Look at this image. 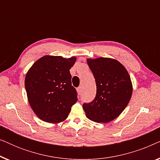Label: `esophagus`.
I'll use <instances>...</instances> for the list:
<instances>
[{"label": "esophagus", "instance_id": "34e87169", "mask_svg": "<svg viewBox=\"0 0 160 160\" xmlns=\"http://www.w3.org/2000/svg\"><path fill=\"white\" fill-rule=\"evenodd\" d=\"M77 92H78V94H81V93H82V87H78V89H77Z\"/></svg>", "mask_w": 160, "mask_h": 160}]
</instances>
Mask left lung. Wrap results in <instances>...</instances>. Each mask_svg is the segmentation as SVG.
I'll list each match as a JSON object with an SVG mask.
<instances>
[{
	"label": "left lung",
	"mask_w": 160,
	"mask_h": 160,
	"mask_svg": "<svg viewBox=\"0 0 160 160\" xmlns=\"http://www.w3.org/2000/svg\"><path fill=\"white\" fill-rule=\"evenodd\" d=\"M87 64L95 79L97 92L92 101L83 104V108L89 119L107 123L119 117L130 102V77L125 68L113 59H87Z\"/></svg>",
	"instance_id": "obj_1"
}]
</instances>
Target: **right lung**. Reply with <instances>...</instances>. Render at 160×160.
I'll return each instance as SVG.
<instances>
[{"label": "right lung", "mask_w": 160, "mask_h": 160, "mask_svg": "<svg viewBox=\"0 0 160 160\" xmlns=\"http://www.w3.org/2000/svg\"><path fill=\"white\" fill-rule=\"evenodd\" d=\"M75 57L44 56L36 61L25 76L28 99L37 117L49 123H59L68 117L77 102V92L72 86L70 69Z\"/></svg>", "instance_id": "1"}]
</instances>
